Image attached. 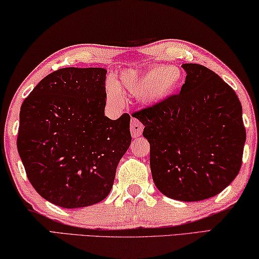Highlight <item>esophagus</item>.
<instances>
[{
  "mask_svg": "<svg viewBox=\"0 0 259 259\" xmlns=\"http://www.w3.org/2000/svg\"><path fill=\"white\" fill-rule=\"evenodd\" d=\"M143 132V125L140 122L138 119L133 118L131 120V134H132L133 138H138Z\"/></svg>",
  "mask_w": 259,
  "mask_h": 259,
  "instance_id": "34e87169",
  "label": "esophagus"
}]
</instances>
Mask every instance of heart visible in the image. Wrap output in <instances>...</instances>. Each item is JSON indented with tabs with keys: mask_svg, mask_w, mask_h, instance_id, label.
<instances>
[{
	"mask_svg": "<svg viewBox=\"0 0 259 259\" xmlns=\"http://www.w3.org/2000/svg\"><path fill=\"white\" fill-rule=\"evenodd\" d=\"M184 80V71L176 65L158 64L143 71L126 70L117 83L108 82L107 97L113 104H121V92H130L138 95L143 104H158L176 95L181 90Z\"/></svg>",
	"mask_w": 259,
	"mask_h": 259,
	"instance_id": "1",
	"label": "heart"
}]
</instances>
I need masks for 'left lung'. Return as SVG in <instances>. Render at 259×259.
Wrapping results in <instances>:
<instances>
[{"label": "left lung", "instance_id": "obj_1", "mask_svg": "<svg viewBox=\"0 0 259 259\" xmlns=\"http://www.w3.org/2000/svg\"><path fill=\"white\" fill-rule=\"evenodd\" d=\"M179 94L133 113L150 143L152 179L173 200L195 202L223 192L239 175L245 128L233 88L200 64L182 65Z\"/></svg>", "mask_w": 259, "mask_h": 259}]
</instances>
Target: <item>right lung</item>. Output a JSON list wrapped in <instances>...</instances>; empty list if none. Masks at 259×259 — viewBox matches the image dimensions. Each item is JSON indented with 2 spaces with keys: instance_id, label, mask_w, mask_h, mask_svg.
<instances>
[{
  "instance_id": "1",
  "label": "right lung",
  "mask_w": 259,
  "mask_h": 259,
  "mask_svg": "<svg viewBox=\"0 0 259 259\" xmlns=\"http://www.w3.org/2000/svg\"><path fill=\"white\" fill-rule=\"evenodd\" d=\"M107 70L65 67L24 100L17 148L33 188L66 209L96 204L112 188L130 148L131 117L104 116Z\"/></svg>"
}]
</instances>
